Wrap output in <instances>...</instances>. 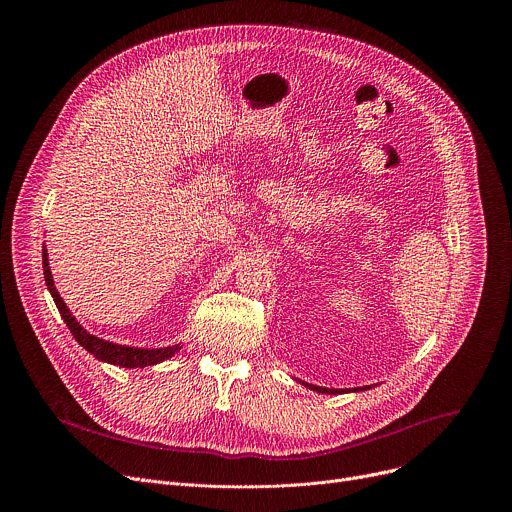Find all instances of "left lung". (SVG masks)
I'll list each match as a JSON object with an SVG mask.
<instances>
[{
    "label": "left lung",
    "instance_id": "left-lung-1",
    "mask_svg": "<svg viewBox=\"0 0 512 512\" xmlns=\"http://www.w3.org/2000/svg\"><path fill=\"white\" fill-rule=\"evenodd\" d=\"M302 385H306L308 389H312V391H318V393H328V395H338V393H344L346 389H326V387H316V385H310V383H304L302 381ZM367 389H371V387H356L354 391H367ZM350 391V389H348Z\"/></svg>",
    "mask_w": 512,
    "mask_h": 512
}]
</instances>
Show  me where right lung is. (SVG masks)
<instances>
[{
    "label": "right lung",
    "instance_id": "1",
    "mask_svg": "<svg viewBox=\"0 0 512 512\" xmlns=\"http://www.w3.org/2000/svg\"><path fill=\"white\" fill-rule=\"evenodd\" d=\"M42 267H44L46 285L50 289V294L54 298V304H56L62 320L66 322L70 334L75 336V340L85 350H89L95 358H99L103 362H109V364H117V367H125V369H143V367H152V364H158V362H164V360L172 358L182 348L180 344L166 346V348H133V346H125V344H113V342H107L103 338H97V336L89 334L77 322V318L70 314V310L66 308L64 300L58 294V289L54 287V279H52V273H50V267H48L46 247L42 249Z\"/></svg>",
    "mask_w": 512,
    "mask_h": 512
}]
</instances>
